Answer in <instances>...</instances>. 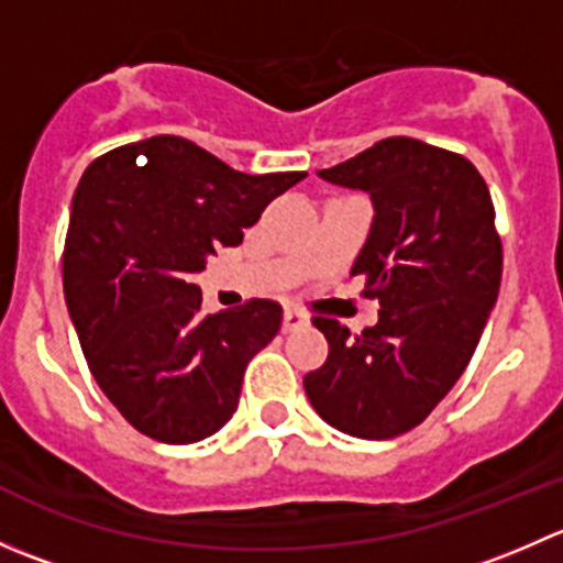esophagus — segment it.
<instances>
[{
    "label": "esophagus",
    "instance_id": "esophagus-1",
    "mask_svg": "<svg viewBox=\"0 0 563 563\" xmlns=\"http://www.w3.org/2000/svg\"><path fill=\"white\" fill-rule=\"evenodd\" d=\"M310 318L305 313H299V310H291L288 308L286 313H283V332H297V329L308 327Z\"/></svg>",
    "mask_w": 563,
    "mask_h": 563
}]
</instances>
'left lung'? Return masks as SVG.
Wrapping results in <instances>:
<instances>
[{
    "label": "left lung",
    "instance_id": "8db88e82",
    "mask_svg": "<svg viewBox=\"0 0 563 563\" xmlns=\"http://www.w3.org/2000/svg\"><path fill=\"white\" fill-rule=\"evenodd\" d=\"M318 176L371 196V231L351 275L365 272L382 310L360 338L316 318L329 356L305 376V391L340 433L395 439L455 387L496 308L504 258L490 192L465 157L406 135Z\"/></svg>",
    "mask_w": 563,
    "mask_h": 563
}]
</instances>
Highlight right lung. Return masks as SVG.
I'll list each match as a JSON object with an SVG mask.
<instances>
[{
  "mask_svg": "<svg viewBox=\"0 0 563 563\" xmlns=\"http://www.w3.org/2000/svg\"><path fill=\"white\" fill-rule=\"evenodd\" d=\"M305 176L234 172L176 135L119 146L84 172L62 261L67 313L95 382L135 430L192 444L234 417L283 308L253 299L203 313L192 277Z\"/></svg>",
  "mask_w": 563,
  "mask_h": 563,
  "instance_id": "add662e5",
  "label": "right lung"
}]
</instances>
